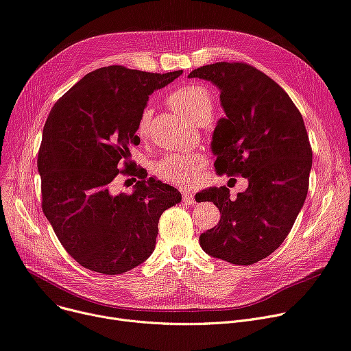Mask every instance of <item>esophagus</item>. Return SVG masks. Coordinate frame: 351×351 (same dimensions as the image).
<instances>
[{"mask_svg": "<svg viewBox=\"0 0 351 351\" xmlns=\"http://www.w3.org/2000/svg\"><path fill=\"white\" fill-rule=\"evenodd\" d=\"M182 197H183V202H184V203H188V204H193V203H195V195H193V192H191V191H186Z\"/></svg>", "mask_w": 351, "mask_h": 351, "instance_id": "1", "label": "esophagus"}]
</instances>
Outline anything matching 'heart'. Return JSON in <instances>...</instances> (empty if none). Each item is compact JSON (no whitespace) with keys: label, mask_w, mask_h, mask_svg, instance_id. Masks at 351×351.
<instances>
[{"label":"heart","mask_w":351,"mask_h":351,"mask_svg":"<svg viewBox=\"0 0 351 351\" xmlns=\"http://www.w3.org/2000/svg\"><path fill=\"white\" fill-rule=\"evenodd\" d=\"M168 101L175 110L189 115L196 123L206 117H212L213 112V100L210 93L196 84L175 90L171 93ZM151 114L149 107L143 110L138 120V134L144 135L148 131ZM204 165L206 156L202 152L171 154L155 163L154 172L163 182L175 186H188L196 180Z\"/></svg>","instance_id":"1"}]
</instances>
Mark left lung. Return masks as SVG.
<instances>
[{"mask_svg":"<svg viewBox=\"0 0 351 351\" xmlns=\"http://www.w3.org/2000/svg\"><path fill=\"white\" fill-rule=\"evenodd\" d=\"M188 77L220 90L226 117L212 138L217 173L248 179L234 200L226 186L197 193L221 215L199 243L215 258L255 264L284 243L305 203L312 168L305 123L285 90L247 63L206 64Z\"/></svg>","mask_w":351,"mask_h":351,"instance_id":"1","label":"left lung"}]
</instances>
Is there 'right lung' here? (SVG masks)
<instances>
[{
    "label": "right lung",
    "mask_w": 351,
    "mask_h": 351,
    "mask_svg": "<svg viewBox=\"0 0 351 351\" xmlns=\"http://www.w3.org/2000/svg\"><path fill=\"white\" fill-rule=\"evenodd\" d=\"M180 75L101 67L64 93L48 115L38 154L42 210L63 248L90 271L119 275L147 261L160 215L182 200L173 186L130 162L149 96ZM121 173L138 178L130 195L113 192Z\"/></svg>",
    "instance_id": "add662e5"
}]
</instances>
